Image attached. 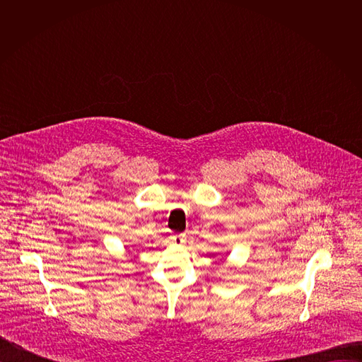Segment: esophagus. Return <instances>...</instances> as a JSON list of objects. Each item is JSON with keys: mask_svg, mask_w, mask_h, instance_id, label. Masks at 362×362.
I'll return each instance as SVG.
<instances>
[{"mask_svg": "<svg viewBox=\"0 0 362 362\" xmlns=\"http://www.w3.org/2000/svg\"><path fill=\"white\" fill-rule=\"evenodd\" d=\"M173 240H175V243H177V245H183V243L186 242V235H185V233L175 235V236H173Z\"/></svg>", "mask_w": 362, "mask_h": 362, "instance_id": "34e87169", "label": "esophagus"}]
</instances>
